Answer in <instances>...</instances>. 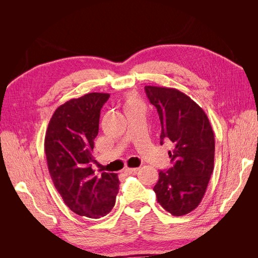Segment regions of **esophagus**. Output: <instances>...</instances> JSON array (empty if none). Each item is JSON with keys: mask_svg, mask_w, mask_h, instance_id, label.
<instances>
[{"mask_svg": "<svg viewBox=\"0 0 258 258\" xmlns=\"http://www.w3.org/2000/svg\"><path fill=\"white\" fill-rule=\"evenodd\" d=\"M139 171V168H126L124 169V172L127 174H136Z\"/></svg>", "mask_w": 258, "mask_h": 258, "instance_id": "1", "label": "esophagus"}]
</instances>
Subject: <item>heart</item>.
I'll return each mask as SVG.
<instances>
[{"label": "heart", "mask_w": 258, "mask_h": 258, "mask_svg": "<svg viewBox=\"0 0 258 258\" xmlns=\"http://www.w3.org/2000/svg\"><path fill=\"white\" fill-rule=\"evenodd\" d=\"M132 102H136V101H135V100H132V99H130V100L128 101V104H129V103H132Z\"/></svg>", "instance_id": "1"}]
</instances>
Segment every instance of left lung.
Returning a JSON list of instances; mask_svg holds the SVG:
<instances>
[{"label": "left lung", "instance_id": "obj_1", "mask_svg": "<svg viewBox=\"0 0 258 258\" xmlns=\"http://www.w3.org/2000/svg\"><path fill=\"white\" fill-rule=\"evenodd\" d=\"M146 96L157 108L161 123L160 144L170 140L173 166L159 171L154 187L158 204L174 216L196 209L205 196L214 168V134L204 110L174 88L145 86Z\"/></svg>", "mask_w": 258, "mask_h": 258}]
</instances>
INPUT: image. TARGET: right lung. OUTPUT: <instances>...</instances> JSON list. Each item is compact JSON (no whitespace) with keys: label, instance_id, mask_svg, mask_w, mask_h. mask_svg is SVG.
<instances>
[{"label":"right lung","instance_id":"add662e5","mask_svg":"<svg viewBox=\"0 0 258 258\" xmlns=\"http://www.w3.org/2000/svg\"><path fill=\"white\" fill-rule=\"evenodd\" d=\"M108 93L91 92L60 105L48 123L45 154L49 174L64 204L74 213L100 218L111 212L118 194L116 173L95 175L91 168L100 111Z\"/></svg>","mask_w":258,"mask_h":258}]
</instances>
